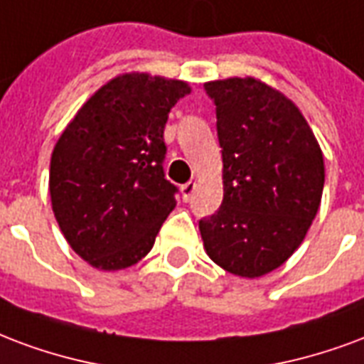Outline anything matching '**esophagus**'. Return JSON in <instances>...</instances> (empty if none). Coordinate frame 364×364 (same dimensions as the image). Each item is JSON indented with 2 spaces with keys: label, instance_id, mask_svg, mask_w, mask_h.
Returning <instances> with one entry per match:
<instances>
[{
  "label": "esophagus",
  "instance_id": "esophagus-1",
  "mask_svg": "<svg viewBox=\"0 0 364 364\" xmlns=\"http://www.w3.org/2000/svg\"><path fill=\"white\" fill-rule=\"evenodd\" d=\"M196 189V183L195 181H189V183H185L181 187V195H183V200L185 203H189L191 198H193V193H195Z\"/></svg>",
  "mask_w": 364,
  "mask_h": 364
}]
</instances>
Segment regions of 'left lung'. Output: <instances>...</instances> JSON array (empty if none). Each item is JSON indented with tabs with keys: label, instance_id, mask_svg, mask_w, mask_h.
I'll use <instances>...</instances> for the list:
<instances>
[{
	"label": "left lung",
	"instance_id": "left-lung-1",
	"mask_svg": "<svg viewBox=\"0 0 364 364\" xmlns=\"http://www.w3.org/2000/svg\"><path fill=\"white\" fill-rule=\"evenodd\" d=\"M216 104L223 200L198 222L204 250L239 278H262L303 243L324 189V156L305 115L255 77L204 82Z\"/></svg>",
	"mask_w": 364,
	"mask_h": 364
}]
</instances>
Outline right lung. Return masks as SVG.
I'll list each match as a JSON object with an SVG mask.
<instances>
[{
	"label": "right lung",
	"mask_w": 364,
	"mask_h": 364,
	"mask_svg": "<svg viewBox=\"0 0 364 364\" xmlns=\"http://www.w3.org/2000/svg\"><path fill=\"white\" fill-rule=\"evenodd\" d=\"M189 82L148 73L117 75L80 106L50 161L53 216L92 268L125 270L152 249L175 208L164 177V127Z\"/></svg>",
	"instance_id": "1"
}]
</instances>
